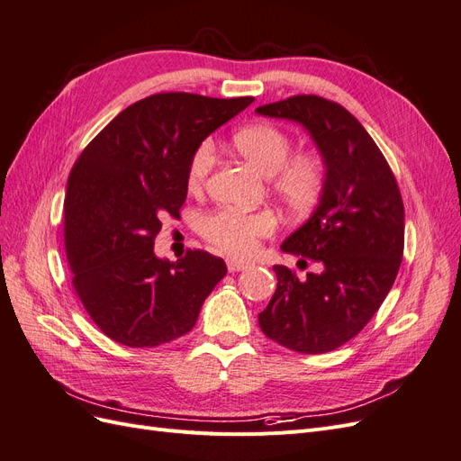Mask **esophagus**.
Returning a JSON list of instances; mask_svg holds the SVG:
<instances>
[{
  "label": "esophagus",
  "mask_w": 461,
  "mask_h": 461,
  "mask_svg": "<svg viewBox=\"0 0 461 461\" xmlns=\"http://www.w3.org/2000/svg\"><path fill=\"white\" fill-rule=\"evenodd\" d=\"M227 267H229L230 273H234V271H244V269H248V267H252V261L229 258V259H227Z\"/></svg>",
  "instance_id": "esophagus-1"
}]
</instances>
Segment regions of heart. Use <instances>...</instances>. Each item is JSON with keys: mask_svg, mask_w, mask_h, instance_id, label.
Returning a JSON list of instances; mask_svg holds the SVG:
<instances>
[{"mask_svg": "<svg viewBox=\"0 0 461 461\" xmlns=\"http://www.w3.org/2000/svg\"><path fill=\"white\" fill-rule=\"evenodd\" d=\"M234 146L240 156L258 171L271 176V186L286 207L294 212L310 209L325 188V163L313 153L290 158V136L273 124H249L234 134ZM215 163V146L203 140L194 149L188 161L186 183L192 190L203 186ZM276 227L269 212H242V209H219L200 219L203 239L230 256L254 252L259 239L269 236Z\"/></svg>", "mask_w": 461, "mask_h": 461, "instance_id": "heart-1", "label": "heart"}]
</instances>
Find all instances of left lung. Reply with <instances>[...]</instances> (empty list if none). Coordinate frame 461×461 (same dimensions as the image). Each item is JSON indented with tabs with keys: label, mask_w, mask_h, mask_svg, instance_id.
I'll list each match as a JSON object with an SVG mask.
<instances>
[{
	"label": "left lung",
	"mask_w": 461,
	"mask_h": 461,
	"mask_svg": "<svg viewBox=\"0 0 461 461\" xmlns=\"http://www.w3.org/2000/svg\"><path fill=\"white\" fill-rule=\"evenodd\" d=\"M300 122L325 163L313 215L281 249L313 259L300 281L275 265L276 290L258 319L265 337L300 354L337 350L364 329L394 285L403 256V203L393 169L369 132L340 104L292 95L256 109Z\"/></svg>",
	"instance_id": "obj_1"
}]
</instances>
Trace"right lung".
<instances>
[{"mask_svg": "<svg viewBox=\"0 0 461 461\" xmlns=\"http://www.w3.org/2000/svg\"><path fill=\"white\" fill-rule=\"evenodd\" d=\"M254 97L163 92L129 105L82 149L67 180L63 232L73 288L105 337L153 348L196 325L227 275L221 258L186 249L159 259L161 219L176 217L194 149Z\"/></svg>", "mask_w": 461, "mask_h": 461, "instance_id": "right-lung-1", "label": "right lung"}]
</instances>
